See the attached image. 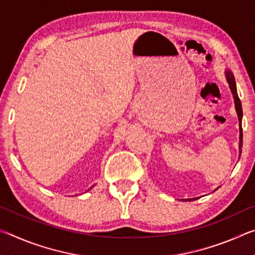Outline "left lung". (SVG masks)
<instances>
[{
  "label": "left lung",
  "instance_id": "1",
  "mask_svg": "<svg viewBox=\"0 0 255 255\" xmlns=\"http://www.w3.org/2000/svg\"><path fill=\"white\" fill-rule=\"evenodd\" d=\"M226 79H227L228 84H230V89L232 90L233 97H234L236 112H237V116H239V120H240V148H241L242 147V144H243V131H242V125H241V123H242V116H243V111H242V103H241V100H240L239 96H237L235 80H234V76H233L231 71H227L226 72ZM240 156H241V150H240ZM185 200L192 201V200H196V198H193V199H185Z\"/></svg>",
  "mask_w": 255,
  "mask_h": 255
}]
</instances>
